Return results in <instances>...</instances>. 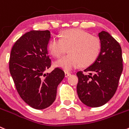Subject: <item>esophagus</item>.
Here are the masks:
<instances>
[{
	"instance_id": "esophagus-1",
	"label": "esophagus",
	"mask_w": 129,
	"mask_h": 129,
	"mask_svg": "<svg viewBox=\"0 0 129 129\" xmlns=\"http://www.w3.org/2000/svg\"><path fill=\"white\" fill-rule=\"evenodd\" d=\"M71 73H69V72H65V76L66 77V78H67L68 76H69L71 75Z\"/></svg>"
}]
</instances>
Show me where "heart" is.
<instances>
[{
    "label": "heart",
    "instance_id": "heart-1",
    "mask_svg": "<svg viewBox=\"0 0 129 129\" xmlns=\"http://www.w3.org/2000/svg\"><path fill=\"white\" fill-rule=\"evenodd\" d=\"M102 44L98 37L92 36L81 29L63 31L60 38L55 37L50 41L48 50L56 58L62 56L69 49V55L55 62V66L66 71L93 64L101 52Z\"/></svg>",
    "mask_w": 129,
    "mask_h": 129
}]
</instances>
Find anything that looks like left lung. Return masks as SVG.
Listing matches in <instances>:
<instances>
[{"instance_id":"left-lung-1","label":"left lung","mask_w":129,"mask_h":129,"mask_svg":"<svg viewBox=\"0 0 129 129\" xmlns=\"http://www.w3.org/2000/svg\"><path fill=\"white\" fill-rule=\"evenodd\" d=\"M99 37L102 44L99 58L84 71L76 73L78 97L83 104L92 108L104 105L113 97L123 71L121 48L118 42L105 31L100 32ZM83 72L89 74L86 75Z\"/></svg>"}]
</instances>
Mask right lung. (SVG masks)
Returning <instances> with one entry per match:
<instances>
[{
	"label": "right lung",
	"mask_w": 129,
	"mask_h": 129,
	"mask_svg": "<svg viewBox=\"0 0 129 129\" xmlns=\"http://www.w3.org/2000/svg\"><path fill=\"white\" fill-rule=\"evenodd\" d=\"M49 30L26 32L13 45L9 58V71L20 97L36 109H43L55 101L58 85L65 73L56 67L50 74L44 71L51 67L48 54L50 39Z\"/></svg>",
	"instance_id": "right-lung-1"
}]
</instances>
